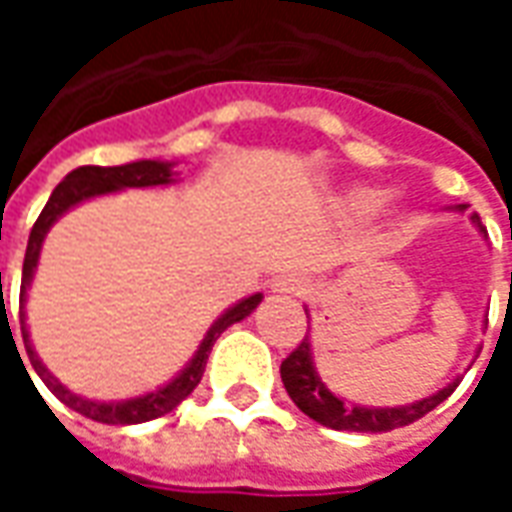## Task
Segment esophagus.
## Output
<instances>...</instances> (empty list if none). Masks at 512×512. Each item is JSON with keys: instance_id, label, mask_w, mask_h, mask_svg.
Wrapping results in <instances>:
<instances>
[{"instance_id": "34e87169", "label": "esophagus", "mask_w": 512, "mask_h": 512, "mask_svg": "<svg viewBox=\"0 0 512 512\" xmlns=\"http://www.w3.org/2000/svg\"><path fill=\"white\" fill-rule=\"evenodd\" d=\"M271 288L277 293H288V296H304V293H310L312 285L310 279L301 277V274H279Z\"/></svg>"}]
</instances>
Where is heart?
Returning a JSON list of instances; mask_svg holds the SVG:
<instances>
[{"label":"heart","instance_id":"b5f03b06","mask_svg":"<svg viewBox=\"0 0 512 512\" xmlns=\"http://www.w3.org/2000/svg\"><path fill=\"white\" fill-rule=\"evenodd\" d=\"M378 202H381V191L367 189V191H359V194H356V205H359L362 211H370V208H376Z\"/></svg>","mask_w":512,"mask_h":512}]
</instances>
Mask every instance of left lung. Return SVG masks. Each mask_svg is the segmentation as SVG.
<instances>
[{"instance_id":"1","label":"left lung","mask_w":512,"mask_h":512,"mask_svg":"<svg viewBox=\"0 0 512 512\" xmlns=\"http://www.w3.org/2000/svg\"><path fill=\"white\" fill-rule=\"evenodd\" d=\"M474 222L480 227V233H485L480 219L474 216ZM279 376L282 384L288 389L290 400L315 422H321L326 428L332 430H356V433H386V430L403 428L422 419L428 411L439 406L441 400H447L452 395V389L458 386V381H452L450 386H444L441 392L430 397H422L411 406H397V408H365L354 406V403H345L337 395H332L326 384H323L315 367H312V354H310V337H304L296 351L282 362L279 367Z\"/></svg>"}]
</instances>
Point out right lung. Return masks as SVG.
Listing matches in <instances>:
<instances>
[{"label": "right lung", "instance_id": "1", "mask_svg": "<svg viewBox=\"0 0 512 512\" xmlns=\"http://www.w3.org/2000/svg\"><path fill=\"white\" fill-rule=\"evenodd\" d=\"M164 183H172V164L169 161H131V164H123V167H79L73 169L71 175H65L57 189L51 191L46 208L40 211L38 222L29 233L27 255H24V274H21V337H24V348H27V356L35 373L43 378V384L49 386V392L54 397H60L62 403L73 411H79L84 417L95 419V422H106V425H139V422H147V419H156L169 414L172 408L178 406L183 397H189L194 392V386L200 384L202 373H205V362H208V354H211L213 343L219 340V334L233 326V323L244 321L249 312L255 310L257 304L263 301L260 293L249 296V299L238 301L235 307L224 312L219 321L213 323L205 340L197 348V354L191 359L186 370L180 373L178 378H172L167 386H161L156 392H147L142 397H131V400H120V403H98V400H87V397L73 395L68 386H62L57 378L51 376L49 370L43 367V362L35 354V348L29 343L27 332V315H24V290L29 288L32 282V274H35V266H38L40 246H43V238L49 233V227L62 213L79 205V202L90 200V197H98V194H106V191H120V189H142V186H164Z\"/></svg>", "mask_w": 512, "mask_h": 512}]
</instances>
